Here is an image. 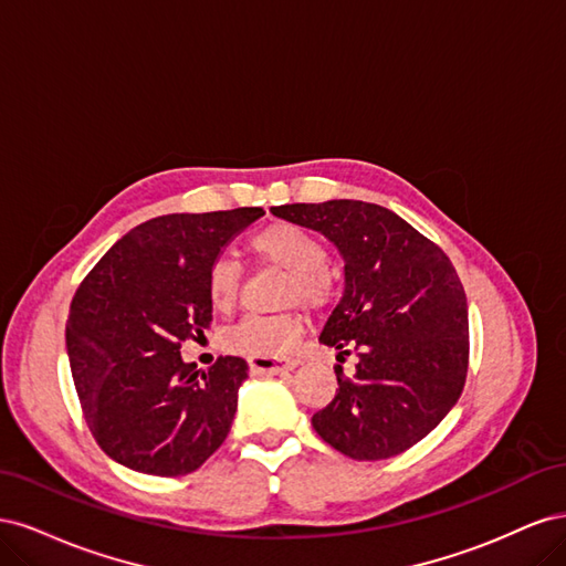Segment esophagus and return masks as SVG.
I'll use <instances>...</instances> for the list:
<instances>
[{
    "label": "esophagus",
    "mask_w": 566,
    "mask_h": 566,
    "mask_svg": "<svg viewBox=\"0 0 566 566\" xmlns=\"http://www.w3.org/2000/svg\"><path fill=\"white\" fill-rule=\"evenodd\" d=\"M297 368V361H276V358H262V356H254L250 358V370L252 373H283V370H293Z\"/></svg>",
    "instance_id": "obj_1"
}]
</instances>
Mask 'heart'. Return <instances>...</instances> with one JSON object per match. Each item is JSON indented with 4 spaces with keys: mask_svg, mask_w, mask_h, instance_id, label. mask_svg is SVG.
<instances>
[{
    "mask_svg": "<svg viewBox=\"0 0 566 566\" xmlns=\"http://www.w3.org/2000/svg\"><path fill=\"white\" fill-rule=\"evenodd\" d=\"M252 254L266 266L285 271L279 302L304 304L306 310H325L337 297L335 281L325 269L323 243L310 231L290 221H273L250 238ZM243 273L229 256H217L208 273V295L217 312L229 314L241 300ZM304 321L295 312L279 316H250L224 335V347L233 354L279 358L297 345Z\"/></svg>",
    "mask_w": 566,
    "mask_h": 566,
    "instance_id": "heart-1",
    "label": "heart"
}]
</instances>
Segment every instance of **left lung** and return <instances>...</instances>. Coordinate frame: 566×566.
<instances>
[{
  "label": "left lung",
  "mask_w": 566,
  "mask_h": 566,
  "mask_svg": "<svg viewBox=\"0 0 566 566\" xmlns=\"http://www.w3.org/2000/svg\"><path fill=\"white\" fill-rule=\"evenodd\" d=\"M271 212L323 233L345 260V293L318 339L339 361L354 349L358 364L354 378L335 370L339 389L314 413V430L354 460L403 453L465 387L468 300L451 260L373 202H295Z\"/></svg>",
  "instance_id": "obj_1"
}]
</instances>
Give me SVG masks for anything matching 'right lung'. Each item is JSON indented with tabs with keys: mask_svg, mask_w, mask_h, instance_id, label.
I'll return each mask as SVG.
<instances>
[{
	"mask_svg": "<svg viewBox=\"0 0 566 566\" xmlns=\"http://www.w3.org/2000/svg\"><path fill=\"white\" fill-rule=\"evenodd\" d=\"M262 214L238 208L148 219L80 283L65 325L67 358L84 420L119 465L179 476L224 443L245 358L219 356L198 370L179 349L212 323V262Z\"/></svg>",
	"mask_w": 566,
	"mask_h": 566,
	"instance_id": "add662e5",
	"label": "right lung"
}]
</instances>
